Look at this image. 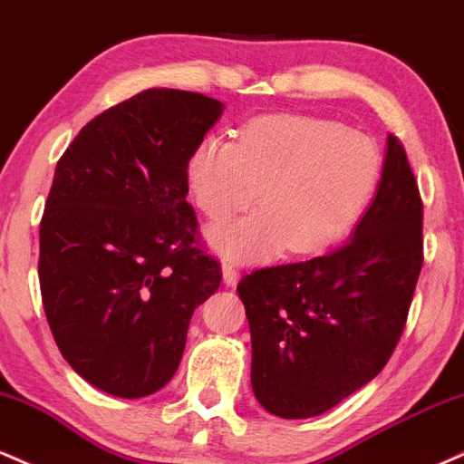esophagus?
Segmentation results:
<instances>
[{"instance_id": "obj_1", "label": "esophagus", "mask_w": 464, "mask_h": 464, "mask_svg": "<svg viewBox=\"0 0 464 464\" xmlns=\"http://www.w3.org/2000/svg\"><path fill=\"white\" fill-rule=\"evenodd\" d=\"M237 276H239V270L236 268V264H233L231 259H225V262H222V279H225V284L236 285Z\"/></svg>"}]
</instances>
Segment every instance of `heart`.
Here are the masks:
<instances>
[{
  "mask_svg": "<svg viewBox=\"0 0 464 464\" xmlns=\"http://www.w3.org/2000/svg\"><path fill=\"white\" fill-rule=\"evenodd\" d=\"M380 177L377 143L318 115L255 117L236 143L207 137L188 161L191 198L211 220L244 211L259 196L262 209L211 231L216 248L236 257L327 248L362 216Z\"/></svg>",
  "mask_w": 464,
  "mask_h": 464,
  "instance_id": "obj_1",
  "label": "heart"
}]
</instances>
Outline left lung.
Segmentation results:
<instances>
[{"instance_id": "8db88e82", "label": "left lung", "mask_w": 464, "mask_h": 464, "mask_svg": "<svg viewBox=\"0 0 464 464\" xmlns=\"http://www.w3.org/2000/svg\"><path fill=\"white\" fill-rule=\"evenodd\" d=\"M420 266L423 200L391 135L380 189L351 239L237 284L257 401L281 419H307L369 384L406 329Z\"/></svg>"}]
</instances>
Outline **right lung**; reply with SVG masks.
<instances>
[{"label": "right lung", "instance_id": "obj_1", "mask_svg": "<svg viewBox=\"0 0 464 464\" xmlns=\"http://www.w3.org/2000/svg\"><path fill=\"white\" fill-rule=\"evenodd\" d=\"M222 113L148 89L95 115L58 159L41 218L39 284L63 358L109 395L172 380L191 314L220 287L188 196V161Z\"/></svg>", "mask_w": 464, "mask_h": 464}]
</instances>
